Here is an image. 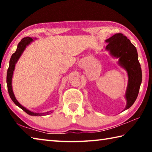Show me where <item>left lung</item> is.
<instances>
[{
	"instance_id": "left-lung-1",
	"label": "left lung",
	"mask_w": 152,
	"mask_h": 152,
	"mask_svg": "<svg viewBox=\"0 0 152 152\" xmlns=\"http://www.w3.org/2000/svg\"><path fill=\"white\" fill-rule=\"evenodd\" d=\"M108 43L106 50L113 57L119 58V65L127 71L128 85L125 93L127 105L124 110L134 103L138 96L142 80V73L136 48L122 33H116L105 40Z\"/></svg>"
}]
</instances>
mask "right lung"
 Segmentation results:
<instances>
[{"mask_svg": "<svg viewBox=\"0 0 152 152\" xmlns=\"http://www.w3.org/2000/svg\"><path fill=\"white\" fill-rule=\"evenodd\" d=\"M33 42V39L30 37H24L23 38L21 41L19 43V44L17 45V48L16 51L14 53H12V55L11 58V60L9 61V67L8 68V70H7V87H8V91L9 96L12 99V101H13L14 103L20 107V109L24 110L25 113H27L28 115H31V116H42L43 115H48L50 113H52L53 110H51V111L46 112L45 113H37L31 111V110L27 109L26 108L23 107L21 104H20L19 102L17 101L16 98L15 96V94L13 93V91H12V75H13V72L15 70V64L17 62L18 60H19L20 56L22 55L23 52L24 50H25L27 46L30 44L31 43Z\"/></svg>", "mask_w": 152, "mask_h": 152, "instance_id": "obj_1", "label": "right lung"}]
</instances>
